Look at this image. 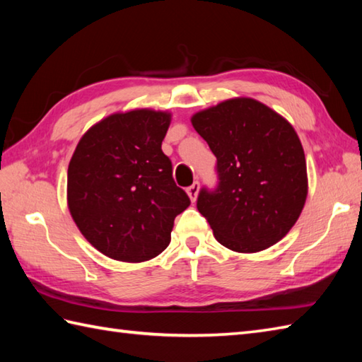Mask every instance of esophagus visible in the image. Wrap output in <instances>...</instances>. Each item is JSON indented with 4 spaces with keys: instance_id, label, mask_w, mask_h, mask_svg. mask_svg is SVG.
<instances>
[{
    "instance_id": "obj_1",
    "label": "esophagus",
    "mask_w": 362,
    "mask_h": 362,
    "mask_svg": "<svg viewBox=\"0 0 362 362\" xmlns=\"http://www.w3.org/2000/svg\"><path fill=\"white\" fill-rule=\"evenodd\" d=\"M187 193H188V196H189V199L191 201H196V197H197V193H199V182H194L193 185L191 187H188L187 188Z\"/></svg>"
}]
</instances>
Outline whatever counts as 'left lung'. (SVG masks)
Instances as JSON below:
<instances>
[{"label": "left lung", "mask_w": 362, "mask_h": 362, "mask_svg": "<svg viewBox=\"0 0 362 362\" xmlns=\"http://www.w3.org/2000/svg\"><path fill=\"white\" fill-rule=\"evenodd\" d=\"M191 122L216 157V187H202L196 204L214 238L244 253L279 243L296 224L308 193L296 130L250 98L228 99L196 113Z\"/></svg>", "instance_id": "8db88e82"}]
</instances>
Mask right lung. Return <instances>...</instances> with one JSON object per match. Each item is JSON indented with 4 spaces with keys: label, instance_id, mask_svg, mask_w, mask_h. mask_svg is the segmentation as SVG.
Wrapping results in <instances>:
<instances>
[{
    "label": "right lung",
    "instance_id": "1",
    "mask_svg": "<svg viewBox=\"0 0 362 362\" xmlns=\"http://www.w3.org/2000/svg\"><path fill=\"white\" fill-rule=\"evenodd\" d=\"M171 117L115 113L81 138L68 166V206L81 233L104 255L140 263L163 252L188 194L161 151Z\"/></svg>",
    "mask_w": 362,
    "mask_h": 362
}]
</instances>
